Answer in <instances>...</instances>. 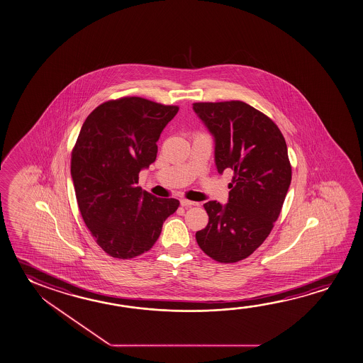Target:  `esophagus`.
<instances>
[{"label":"esophagus","mask_w":363,"mask_h":363,"mask_svg":"<svg viewBox=\"0 0 363 363\" xmlns=\"http://www.w3.org/2000/svg\"><path fill=\"white\" fill-rule=\"evenodd\" d=\"M196 201H188V199H180V206L182 207H191L196 206Z\"/></svg>","instance_id":"obj_1"}]
</instances>
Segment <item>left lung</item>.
Segmentation results:
<instances>
[{
	"mask_svg": "<svg viewBox=\"0 0 363 363\" xmlns=\"http://www.w3.org/2000/svg\"><path fill=\"white\" fill-rule=\"evenodd\" d=\"M193 110L214 138L219 174L230 169L228 203L207 201L208 225L196 233L209 257L246 259L270 235L291 183L288 147L267 116L241 101L199 102Z\"/></svg>",
	"mask_w": 363,
	"mask_h": 363,
	"instance_id": "obj_1",
	"label": "left lung"
}]
</instances>
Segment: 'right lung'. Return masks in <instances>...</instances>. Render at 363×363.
<instances>
[{
  "label": "right lung",
  "instance_id": "1",
  "mask_svg": "<svg viewBox=\"0 0 363 363\" xmlns=\"http://www.w3.org/2000/svg\"><path fill=\"white\" fill-rule=\"evenodd\" d=\"M178 111L145 98H120L99 104L82 126L70 162L75 196L88 230L112 257L149 251L178 209L177 199L138 186V173L155 162L156 143Z\"/></svg>",
  "mask_w": 363,
  "mask_h": 363
}]
</instances>
